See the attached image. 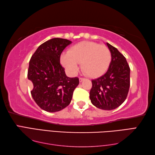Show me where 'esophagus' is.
Returning <instances> with one entry per match:
<instances>
[{
	"mask_svg": "<svg viewBox=\"0 0 155 155\" xmlns=\"http://www.w3.org/2000/svg\"><path fill=\"white\" fill-rule=\"evenodd\" d=\"M84 79V78H81V77H80V78H79V82H80V83H81V82H82V81H83Z\"/></svg>",
	"mask_w": 155,
	"mask_h": 155,
	"instance_id": "1",
	"label": "esophagus"
}]
</instances>
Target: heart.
<instances>
[{"label":"heart","mask_w":155,"mask_h":155,"mask_svg":"<svg viewBox=\"0 0 155 155\" xmlns=\"http://www.w3.org/2000/svg\"><path fill=\"white\" fill-rule=\"evenodd\" d=\"M111 61V53L107 46L90 41L76 44L61 57V62L66 71L74 75L81 63V68L88 77L97 78L108 70Z\"/></svg>","instance_id":"obj_1"}]
</instances>
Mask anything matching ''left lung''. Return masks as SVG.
Listing matches in <instances>:
<instances>
[{
	"label": "left lung",
	"instance_id": "left-lung-1",
	"mask_svg": "<svg viewBox=\"0 0 155 155\" xmlns=\"http://www.w3.org/2000/svg\"><path fill=\"white\" fill-rule=\"evenodd\" d=\"M111 53L108 71L92 81L90 99L92 104L103 110H113L127 98L130 87V67L124 56L107 42Z\"/></svg>",
	"mask_w": 155,
	"mask_h": 155
}]
</instances>
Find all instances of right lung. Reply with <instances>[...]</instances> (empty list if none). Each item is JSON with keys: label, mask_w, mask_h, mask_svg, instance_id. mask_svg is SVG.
I'll return each mask as SVG.
<instances>
[{"label": "right lung", "mask_w": 155, "mask_h": 155, "mask_svg": "<svg viewBox=\"0 0 155 155\" xmlns=\"http://www.w3.org/2000/svg\"><path fill=\"white\" fill-rule=\"evenodd\" d=\"M71 41L54 38L41 45L29 62L28 78L33 85L31 93L35 103L45 111H60L70 104L78 77L69 78L60 62L62 52Z\"/></svg>", "instance_id": "right-lung-1"}]
</instances>
